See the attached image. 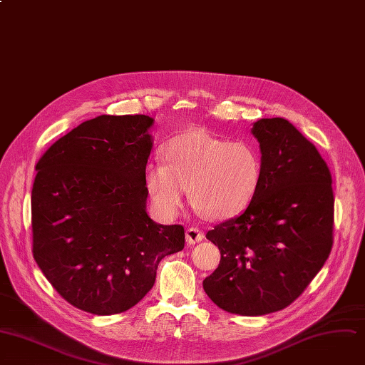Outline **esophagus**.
Returning a JSON list of instances; mask_svg holds the SVG:
<instances>
[{
	"label": "esophagus",
	"mask_w": 365,
	"mask_h": 365,
	"mask_svg": "<svg viewBox=\"0 0 365 365\" xmlns=\"http://www.w3.org/2000/svg\"><path fill=\"white\" fill-rule=\"evenodd\" d=\"M205 238V234L199 230V228H195V227H191V228H188L187 231H185V241H187V244H195V242H200L202 240Z\"/></svg>",
	"instance_id": "obj_1"
}]
</instances>
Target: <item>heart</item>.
<instances>
[{
  "mask_svg": "<svg viewBox=\"0 0 365 365\" xmlns=\"http://www.w3.org/2000/svg\"><path fill=\"white\" fill-rule=\"evenodd\" d=\"M162 162L145 171V187L158 215L174 219L188 187L192 205L212 219H228L242 212L263 180L259 148L245 140L217 137L206 130H190L168 140Z\"/></svg>",
  "mask_w": 365,
  "mask_h": 365,
  "instance_id": "obj_1",
  "label": "heart"
}]
</instances>
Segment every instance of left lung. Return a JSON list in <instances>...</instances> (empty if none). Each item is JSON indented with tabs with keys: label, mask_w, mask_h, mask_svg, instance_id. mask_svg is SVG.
Instances as JSON below:
<instances>
[{
	"label": "left lung",
	"mask_w": 365,
	"mask_h": 365,
	"mask_svg": "<svg viewBox=\"0 0 365 365\" xmlns=\"http://www.w3.org/2000/svg\"><path fill=\"white\" fill-rule=\"evenodd\" d=\"M251 133L260 143L262 185L244 213L206 234L220 262L203 289L228 313L263 316L292 304L323 267L334 197L326 162L289 121L262 118Z\"/></svg>",
	"instance_id": "left-lung-1"
}]
</instances>
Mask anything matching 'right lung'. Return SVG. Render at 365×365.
I'll use <instances>...</instances> for the list:
<instances>
[{
    "label": "right lung",
    "mask_w": 365,
    "mask_h": 365,
    "mask_svg": "<svg viewBox=\"0 0 365 365\" xmlns=\"http://www.w3.org/2000/svg\"><path fill=\"white\" fill-rule=\"evenodd\" d=\"M152 124L148 115L96 117L36 163L32 253L78 310L127 312L152 289L159 262L184 248L182 225H159L146 213Z\"/></svg>",
    "instance_id": "add662e5"
}]
</instances>
